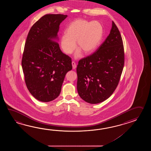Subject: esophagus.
I'll return each mask as SVG.
<instances>
[{
	"mask_svg": "<svg viewBox=\"0 0 151 151\" xmlns=\"http://www.w3.org/2000/svg\"><path fill=\"white\" fill-rule=\"evenodd\" d=\"M72 65L73 69H75L76 68H77V65H76V63L74 61H73L72 62Z\"/></svg>",
	"mask_w": 151,
	"mask_h": 151,
	"instance_id": "esophagus-1",
	"label": "esophagus"
}]
</instances>
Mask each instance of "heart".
<instances>
[{
	"instance_id": "1",
	"label": "heart",
	"mask_w": 151,
	"mask_h": 151,
	"mask_svg": "<svg viewBox=\"0 0 151 151\" xmlns=\"http://www.w3.org/2000/svg\"><path fill=\"white\" fill-rule=\"evenodd\" d=\"M103 25L98 21L76 20L69 25L66 35L60 38L61 49L66 55H71L77 46L79 49L76 53L77 58L81 56V50L85 55L92 53L99 44L103 35Z\"/></svg>"
}]
</instances>
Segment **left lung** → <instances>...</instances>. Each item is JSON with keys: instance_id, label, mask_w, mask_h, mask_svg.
Listing matches in <instances>:
<instances>
[{"instance_id": "obj_1", "label": "left lung", "mask_w": 151, "mask_h": 151, "mask_svg": "<svg viewBox=\"0 0 151 151\" xmlns=\"http://www.w3.org/2000/svg\"><path fill=\"white\" fill-rule=\"evenodd\" d=\"M125 60L122 35L114 22L110 33L96 51L80 59L77 66V90L90 104L108 99L116 88Z\"/></svg>"}]
</instances>
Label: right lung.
I'll return each instance as SVG.
<instances>
[{
  "mask_svg": "<svg viewBox=\"0 0 151 151\" xmlns=\"http://www.w3.org/2000/svg\"><path fill=\"white\" fill-rule=\"evenodd\" d=\"M67 17L45 14L33 25L26 38L22 60L25 81L32 96L42 102L59 96L65 75L72 68L71 58L55 41L59 25Z\"/></svg>",
  "mask_w": 151,
  "mask_h": 151,
  "instance_id": "add662e5",
  "label": "right lung"
}]
</instances>
